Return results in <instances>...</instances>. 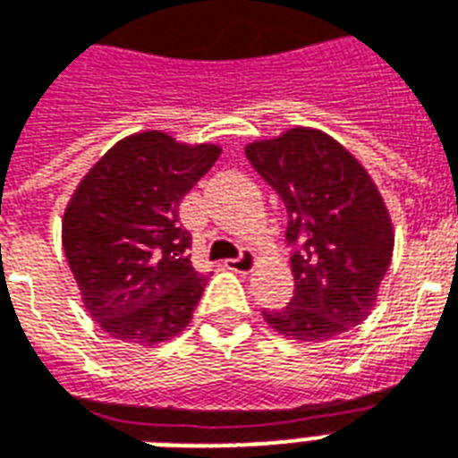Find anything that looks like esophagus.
<instances>
[{
	"instance_id": "esophagus-1",
	"label": "esophagus",
	"mask_w": 458,
	"mask_h": 458,
	"mask_svg": "<svg viewBox=\"0 0 458 458\" xmlns=\"http://www.w3.org/2000/svg\"><path fill=\"white\" fill-rule=\"evenodd\" d=\"M254 261L257 259H254L252 252H242L240 257H235V259H225V268L237 271V274H247V271H252Z\"/></svg>"
}]
</instances>
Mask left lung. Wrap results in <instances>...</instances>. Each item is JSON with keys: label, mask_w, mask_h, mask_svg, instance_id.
Segmentation results:
<instances>
[{"label": "left lung", "mask_w": 458, "mask_h": 458, "mask_svg": "<svg viewBox=\"0 0 458 458\" xmlns=\"http://www.w3.org/2000/svg\"><path fill=\"white\" fill-rule=\"evenodd\" d=\"M244 153L288 214L295 291L285 307L264 310L268 327L295 341H329L358 327L394 250L375 182L344 146L314 129H291Z\"/></svg>", "instance_id": "obj_1"}]
</instances>
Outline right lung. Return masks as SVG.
Instances as JSON below:
<instances>
[{"mask_svg": "<svg viewBox=\"0 0 458 458\" xmlns=\"http://www.w3.org/2000/svg\"><path fill=\"white\" fill-rule=\"evenodd\" d=\"M218 156L144 131L113 146L74 191L62 244L90 317L113 338L156 345L190 324L208 276L191 267L180 201Z\"/></svg>", "mask_w": 458, "mask_h": 458, "instance_id": "add662e5", "label": "right lung"}]
</instances>
